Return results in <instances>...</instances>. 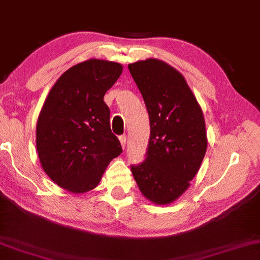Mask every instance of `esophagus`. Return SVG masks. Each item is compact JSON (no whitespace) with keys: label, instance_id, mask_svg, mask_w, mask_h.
Masks as SVG:
<instances>
[{"label":"esophagus","instance_id":"obj_1","mask_svg":"<svg viewBox=\"0 0 260 260\" xmlns=\"http://www.w3.org/2000/svg\"><path fill=\"white\" fill-rule=\"evenodd\" d=\"M119 140H120V143H121L122 149H125V147H126V135H120Z\"/></svg>","mask_w":260,"mask_h":260}]
</instances>
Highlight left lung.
I'll return each mask as SVG.
<instances>
[{
	"label": "left lung",
	"mask_w": 260,
	"mask_h": 260,
	"mask_svg": "<svg viewBox=\"0 0 260 260\" xmlns=\"http://www.w3.org/2000/svg\"><path fill=\"white\" fill-rule=\"evenodd\" d=\"M149 115L150 137L145 161L132 166L140 191L165 205L190 185L207 152V132L201 106L181 73L149 58L129 64Z\"/></svg>",
	"instance_id": "8db88e82"
}]
</instances>
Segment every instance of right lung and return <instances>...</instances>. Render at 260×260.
Wrapping results in <instances>:
<instances>
[{"mask_svg":"<svg viewBox=\"0 0 260 260\" xmlns=\"http://www.w3.org/2000/svg\"><path fill=\"white\" fill-rule=\"evenodd\" d=\"M121 72L114 61L85 60L67 70L46 96L37 120V153L46 175L65 190L94 189L122 152L104 102Z\"/></svg>","mask_w":260,"mask_h":260,"instance_id":"add662e5","label":"right lung"}]
</instances>
